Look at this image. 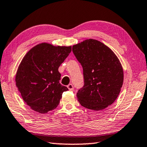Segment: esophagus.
I'll use <instances>...</instances> for the list:
<instances>
[{
	"label": "esophagus",
	"mask_w": 147,
	"mask_h": 147,
	"mask_svg": "<svg viewBox=\"0 0 147 147\" xmlns=\"http://www.w3.org/2000/svg\"><path fill=\"white\" fill-rule=\"evenodd\" d=\"M67 88L68 89L70 90V91H73L74 90V88H73V85L72 84H69L67 85Z\"/></svg>",
	"instance_id": "obj_1"
}]
</instances>
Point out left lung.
<instances>
[{"instance_id": "8db88e82", "label": "left lung", "mask_w": 147, "mask_h": 147, "mask_svg": "<svg viewBox=\"0 0 147 147\" xmlns=\"http://www.w3.org/2000/svg\"><path fill=\"white\" fill-rule=\"evenodd\" d=\"M73 52L83 70L84 86L77 98L83 107L101 111L116 100L123 84V69L112 50L94 39L73 46Z\"/></svg>"}]
</instances>
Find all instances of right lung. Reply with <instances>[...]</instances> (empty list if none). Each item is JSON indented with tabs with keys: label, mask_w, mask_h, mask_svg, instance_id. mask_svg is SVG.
Masks as SVG:
<instances>
[{
	"label": "right lung",
	"mask_w": 147,
	"mask_h": 147,
	"mask_svg": "<svg viewBox=\"0 0 147 147\" xmlns=\"http://www.w3.org/2000/svg\"><path fill=\"white\" fill-rule=\"evenodd\" d=\"M71 52V46H54L47 43L36 45L27 52L19 65L16 85L22 98L40 114L57 107L66 86L59 83L60 65Z\"/></svg>",
	"instance_id": "1"
}]
</instances>
